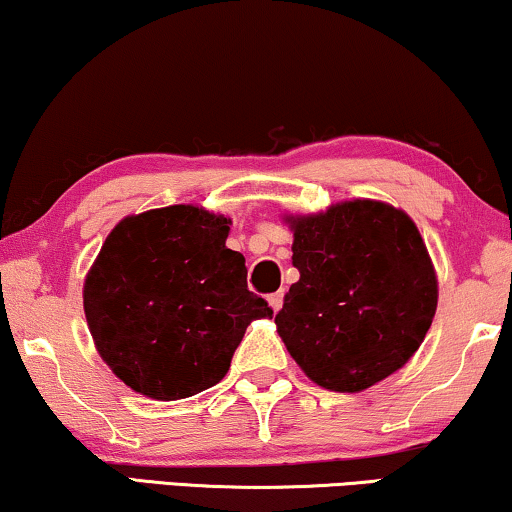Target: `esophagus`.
<instances>
[{
	"label": "esophagus",
	"mask_w": 512,
	"mask_h": 512,
	"mask_svg": "<svg viewBox=\"0 0 512 512\" xmlns=\"http://www.w3.org/2000/svg\"><path fill=\"white\" fill-rule=\"evenodd\" d=\"M269 306L273 308V311H280L283 308V292H276V294H269Z\"/></svg>",
	"instance_id": "1"
}]
</instances>
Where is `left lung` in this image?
<instances>
[{"label":"left lung","instance_id":"left-lung-1","mask_svg":"<svg viewBox=\"0 0 512 512\" xmlns=\"http://www.w3.org/2000/svg\"><path fill=\"white\" fill-rule=\"evenodd\" d=\"M285 222L299 280L276 327L294 362L325 390L350 394L399 371L438 304L436 271L415 222L373 199Z\"/></svg>","mask_w":512,"mask_h":512}]
</instances>
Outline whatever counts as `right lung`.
<instances>
[{"label":"right lung","mask_w":512,"mask_h":512,"mask_svg":"<svg viewBox=\"0 0 512 512\" xmlns=\"http://www.w3.org/2000/svg\"><path fill=\"white\" fill-rule=\"evenodd\" d=\"M229 225L190 204L127 215L85 276L99 357L143 397L176 401L220 383L250 322L273 315L248 290L246 257L225 246Z\"/></svg>","instance_id":"1"}]
</instances>
